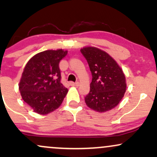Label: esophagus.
Segmentation results:
<instances>
[{
    "mask_svg": "<svg viewBox=\"0 0 157 157\" xmlns=\"http://www.w3.org/2000/svg\"><path fill=\"white\" fill-rule=\"evenodd\" d=\"M69 83H70L71 86H76V87H77V86H79V83H78V82H76V83H74V82H70Z\"/></svg>",
    "mask_w": 157,
    "mask_h": 157,
    "instance_id": "34e87169",
    "label": "esophagus"
}]
</instances>
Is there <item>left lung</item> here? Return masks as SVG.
<instances>
[{"mask_svg": "<svg viewBox=\"0 0 157 157\" xmlns=\"http://www.w3.org/2000/svg\"><path fill=\"white\" fill-rule=\"evenodd\" d=\"M92 74L89 94L85 102L90 109L103 113L119 104L126 92L123 70L109 53L94 46L81 49Z\"/></svg>", "mask_w": 157, "mask_h": 157, "instance_id": "8db88e82", "label": "left lung"}]
</instances>
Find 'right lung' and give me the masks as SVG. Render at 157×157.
Masks as SVG:
<instances>
[{
    "label": "right lung",
    "instance_id": "obj_1",
    "mask_svg": "<svg viewBox=\"0 0 157 157\" xmlns=\"http://www.w3.org/2000/svg\"><path fill=\"white\" fill-rule=\"evenodd\" d=\"M67 53L62 49L46 50L33 56L25 65L19 91L34 112L48 114L63 102L68 89L61 83L59 63Z\"/></svg>",
    "mask_w": 157,
    "mask_h": 157
}]
</instances>
